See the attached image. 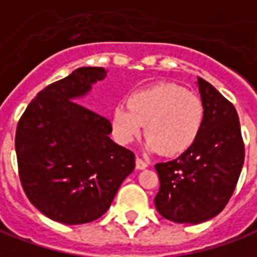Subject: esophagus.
I'll list each match as a JSON object with an SVG mask.
<instances>
[{"label": "esophagus", "mask_w": 257, "mask_h": 257, "mask_svg": "<svg viewBox=\"0 0 257 257\" xmlns=\"http://www.w3.org/2000/svg\"><path fill=\"white\" fill-rule=\"evenodd\" d=\"M149 166V163L146 162V160H143L142 158H136V167L139 169V170H143V169H146Z\"/></svg>", "instance_id": "1"}]
</instances>
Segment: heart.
<instances>
[{"mask_svg":"<svg viewBox=\"0 0 257 257\" xmlns=\"http://www.w3.org/2000/svg\"><path fill=\"white\" fill-rule=\"evenodd\" d=\"M204 118V104L197 94L176 83H156L131 92L126 105L115 106L111 126L116 142L129 145L146 123L148 149L174 156L194 145Z\"/></svg>","mask_w":257,"mask_h":257,"instance_id":"b5f03b06","label":"heart"}]
</instances>
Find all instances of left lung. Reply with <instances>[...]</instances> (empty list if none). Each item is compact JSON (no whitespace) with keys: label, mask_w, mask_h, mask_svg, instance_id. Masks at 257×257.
I'll return each instance as SVG.
<instances>
[{"label":"left lung","mask_w":257,"mask_h":257,"mask_svg":"<svg viewBox=\"0 0 257 257\" xmlns=\"http://www.w3.org/2000/svg\"><path fill=\"white\" fill-rule=\"evenodd\" d=\"M197 78L205 109L201 134L179 158L155 166L160 181L156 209L177 224H200L218 215L233 194L245 160L235 106L214 85Z\"/></svg>","instance_id":"1"}]
</instances>
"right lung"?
<instances>
[{
    "instance_id": "right-lung-1",
    "label": "right lung",
    "mask_w": 257,
    "mask_h": 257,
    "mask_svg": "<svg viewBox=\"0 0 257 257\" xmlns=\"http://www.w3.org/2000/svg\"><path fill=\"white\" fill-rule=\"evenodd\" d=\"M102 67H80L45 87L26 106L15 134L19 180L28 200L56 222L80 225L104 215L135 155L109 139L111 122L80 105Z\"/></svg>"
}]
</instances>
